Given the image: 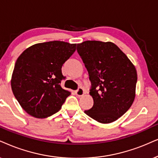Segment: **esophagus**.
Segmentation results:
<instances>
[{
  "mask_svg": "<svg viewBox=\"0 0 158 158\" xmlns=\"http://www.w3.org/2000/svg\"><path fill=\"white\" fill-rule=\"evenodd\" d=\"M84 94H85V90H84V89L82 88V87H79L78 89L76 90V95H77L78 97L82 96Z\"/></svg>",
  "mask_w": 158,
  "mask_h": 158,
  "instance_id": "34e87169",
  "label": "esophagus"
}]
</instances>
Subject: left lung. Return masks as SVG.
Segmentation results:
<instances>
[{
	"instance_id": "left-lung-1",
	"label": "left lung",
	"mask_w": 158,
	"mask_h": 158,
	"mask_svg": "<svg viewBox=\"0 0 158 158\" xmlns=\"http://www.w3.org/2000/svg\"><path fill=\"white\" fill-rule=\"evenodd\" d=\"M77 52L89 73L93 106L85 113L101 123L114 122L133 104L137 72L126 55L112 42L86 41Z\"/></svg>"
}]
</instances>
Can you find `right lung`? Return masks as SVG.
Here are the masks:
<instances>
[{
    "mask_svg": "<svg viewBox=\"0 0 158 158\" xmlns=\"http://www.w3.org/2000/svg\"><path fill=\"white\" fill-rule=\"evenodd\" d=\"M76 44L53 41L26 49L16 61L11 89L22 108L32 117L46 118L61 109L69 91L63 89V63L76 51Z\"/></svg>",
    "mask_w": 158,
    "mask_h": 158,
    "instance_id": "1",
    "label": "right lung"
}]
</instances>
